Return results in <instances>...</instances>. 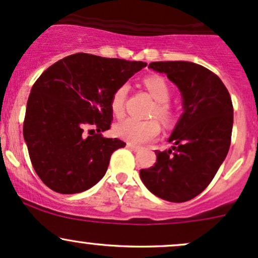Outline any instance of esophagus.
<instances>
[{"mask_svg":"<svg viewBox=\"0 0 258 258\" xmlns=\"http://www.w3.org/2000/svg\"><path fill=\"white\" fill-rule=\"evenodd\" d=\"M126 148L130 149V150H132V151H139L140 149H141L140 146H138V145H134V144H130V143L126 144Z\"/></svg>","mask_w":258,"mask_h":258,"instance_id":"esophagus-1","label":"esophagus"}]
</instances>
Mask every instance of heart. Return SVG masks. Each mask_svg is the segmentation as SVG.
<instances>
[{
    "instance_id": "obj_1",
    "label": "heart",
    "mask_w": 258,
    "mask_h": 258,
    "mask_svg": "<svg viewBox=\"0 0 258 258\" xmlns=\"http://www.w3.org/2000/svg\"><path fill=\"white\" fill-rule=\"evenodd\" d=\"M144 86L152 98L156 101L150 112V117H157L162 123L170 124L173 119V112L168 104L171 98V88L166 80L157 75H152L144 79ZM128 90V85L124 84L119 86L113 92L110 98V110L114 117L120 118L124 114V104H125ZM160 133H161V126L156 119L137 120V119L128 118L114 125V134L118 138L137 145L156 139Z\"/></svg>"
}]
</instances>
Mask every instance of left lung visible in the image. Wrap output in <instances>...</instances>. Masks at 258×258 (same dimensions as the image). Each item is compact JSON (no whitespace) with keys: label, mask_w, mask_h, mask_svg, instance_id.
<instances>
[{"label":"left lung","mask_w":258,"mask_h":258,"mask_svg":"<svg viewBox=\"0 0 258 258\" xmlns=\"http://www.w3.org/2000/svg\"><path fill=\"white\" fill-rule=\"evenodd\" d=\"M149 68L166 74L181 91L183 113L168 141L172 149L156 150V162L140 170L151 193L173 203L190 201L214 178L231 143L234 108L220 79L189 61H155Z\"/></svg>","instance_id":"8db88e82"}]
</instances>
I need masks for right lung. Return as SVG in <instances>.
Wrapping results in <instances>:
<instances>
[{
    "label": "right lung",
    "mask_w": 258,
    "mask_h": 258,
    "mask_svg": "<svg viewBox=\"0 0 258 258\" xmlns=\"http://www.w3.org/2000/svg\"><path fill=\"white\" fill-rule=\"evenodd\" d=\"M146 62L70 55L46 69L27 102L23 137L41 181L62 195L87 190L106 174L121 140L104 138L110 98Z\"/></svg>",
    "instance_id": "right-lung-1"
}]
</instances>
